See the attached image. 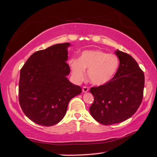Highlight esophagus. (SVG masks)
I'll use <instances>...</instances> for the list:
<instances>
[{"instance_id": "34e87169", "label": "esophagus", "mask_w": 157, "mask_h": 157, "mask_svg": "<svg viewBox=\"0 0 157 157\" xmlns=\"http://www.w3.org/2000/svg\"><path fill=\"white\" fill-rule=\"evenodd\" d=\"M89 87L87 86H83V88H82V91H83L84 93H86L89 91Z\"/></svg>"}]
</instances>
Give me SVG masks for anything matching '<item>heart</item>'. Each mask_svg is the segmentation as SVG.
<instances>
[{
	"instance_id": "obj_1",
	"label": "heart",
	"mask_w": 157,
	"mask_h": 157,
	"mask_svg": "<svg viewBox=\"0 0 157 157\" xmlns=\"http://www.w3.org/2000/svg\"><path fill=\"white\" fill-rule=\"evenodd\" d=\"M73 76L80 81L87 75L91 83L101 86L107 84L115 75L119 66V59L115 55L108 54L102 50H85L78 59L69 62Z\"/></svg>"
}]
</instances>
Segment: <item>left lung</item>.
Instances as JSON below:
<instances>
[{
  "label": "left lung",
  "instance_id": "left-lung-1",
  "mask_svg": "<svg viewBox=\"0 0 157 157\" xmlns=\"http://www.w3.org/2000/svg\"><path fill=\"white\" fill-rule=\"evenodd\" d=\"M120 64L107 84L92 87L94 101L89 109L95 121L105 125L122 123L136 113L141 104L145 76L134 58L117 50Z\"/></svg>",
  "mask_w": 157,
  "mask_h": 157
}]
</instances>
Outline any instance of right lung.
<instances>
[{
	"instance_id": "right-lung-1",
	"label": "right lung",
	"mask_w": 157,
	"mask_h": 157,
	"mask_svg": "<svg viewBox=\"0 0 157 157\" xmlns=\"http://www.w3.org/2000/svg\"><path fill=\"white\" fill-rule=\"evenodd\" d=\"M69 43L58 44L33 53L20 71L18 100L25 115L43 126L62 120L68 103L82 88L70 82Z\"/></svg>"
}]
</instances>
